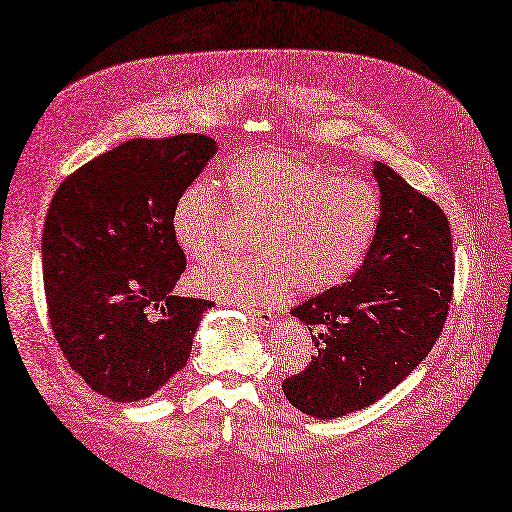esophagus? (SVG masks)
Segmentation results:
<instances>
[{
  "mask_svg": "<svg viewBox=\"0 0 512 512\" xmlns=\"http://www.w3.org/2000/svg\"><path fill=\"white\" fill-rule=\"evenodd\" d=\"M241 310L248 314V319L252 321V323H256V325H262V327H269V325H273L275 323V316L271 314V312H266V310H256V308H246V306H241Z\"/></svg>",
  "mask_w": 512,
  "mask_h": 512,
  "instance_id": "34e87169",
  "label": "esophagus"
}]
</instances>
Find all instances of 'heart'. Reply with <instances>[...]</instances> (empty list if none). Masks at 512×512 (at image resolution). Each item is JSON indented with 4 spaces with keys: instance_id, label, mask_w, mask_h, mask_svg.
<instances>
[{
    "instance_id": "1",
    "label": "heart",
    "mask_w": 512,
    "mask_h": 512,
    "mask_svg": "<svg viewBox=\"0 0 512 512\" xmlns=\"http://www.w3.org/2000/svg\"><path fill=\"white\" fill-rule=\"evenodd\" d=\"M229 206L258 223L246 258L218 256L191 273L204 296L241 306H269L289 287L321 294L358 271L375 239L381 200L360 177L333 175L300 152L266 148L233 160L225 173ZM229 208L218 189L196 179L170 210L179 246L206 258L223 243Z\"/></svg>"
}]
</instances>
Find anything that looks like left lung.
I'll list each match as a JSON object with an SVG mask.
<instances>
[{
    "instance_id": "8db88e82",
    "label": "left lung",
    "mask_w": 512,
    "mask_h": 512,
    "mask_svg": "<svg viewBox=\"0 0 512 512\" xmlns=\"http://www.w3.org/2000/svg\"><path fill=\"white\" fill-rule=\"evenodd\" d=\"M381 216L350 281L291 310L316 354L283 394L314 419L350 415L404 381L440 337L454 296L452 231L444 210L375 162Z\"/></svg>"
}]
</instances>
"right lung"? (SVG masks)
Masks as SVG:
<instances>
[{
    "mask_svg": "<svg viewBox=\"0 0 512 512\" xmlns=\"http://www.w3.org/2000/svg\"><path fill=\"white\" fill-rule=\"evenodd\" d=\"M214 154L198 133L129 139L68 175L47 210V319L72 371L114 402L164 389L214 306L173 296L187 260L170 227L179 191Z\"/></svg>",
    "mask_w": 512,
    "mask_h": 512,
    "instance_id": "1",
    "label": "right lung"
}]
</instances>
